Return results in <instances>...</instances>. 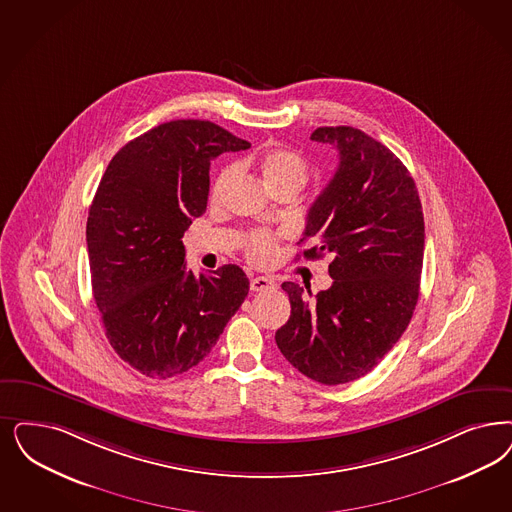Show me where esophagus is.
<instances>
[{
	"label": "esophagus",
	"mask_w": 512,
	"mask_h": 512,
	"mask_svg": "<svg viewBox=\"0 0 512 512\" xmlns=\"http://www.w3.org/2000/svg\"><path fill=\"white\" fill-rule=\"evenodd\" d=\"M249 287H251V291H255V293H263V291H270V289H276L278 287V283L274 282L272 278H265V276H257V278H253L251 283H249Z\"/></svg>",
	"instance_id": "esophagus-1"
}]
</instances>
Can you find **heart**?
<instances>
[{"label": "heart", "instance_id": "heart-1", "mask_svg": "<svg viewBox=\"0 0 512 512\" xmlns=\"http://www.w3.org/2000/svg\"><path fill=\"white\" fill-rule=\"evenodd\" d=\"M236 168L257 172L265 181L266 187L274 194L280 193L283 189L300 191L310 174L308 162L297 151L282 145L268 147L261 153L247 155L244 159L238 160V166H227L219 172L212 187V198L215 202L221 200L234 183L238 174ZM244 247L249 261H253L255 265H268L276 257L278 242L276 236L266 230H253L247 234Z\"/></svg>", "mask_w": 512, "mask_h": 512}]
</instances>
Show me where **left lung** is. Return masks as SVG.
<instances>
[{"label":"left lung","instance_id":"8db88e82","mask_svg":"<svg viewBox=\"0 0 512 512\" xmlns=\"http://www.w3.org/2000/svg\"><path fill=\"white\" fill-rule=\"evenodd\" d=\"M338 151V168L312 204L304 259L331 255L333 285L314 297L283 282L291 316L276 331L283 357L325 386L353 382L405 333L420 295L423 213L416 183L386 145L352 126L310 136Z\"/></svg>","mask_w":512,"mask_h":512}]
</instances>
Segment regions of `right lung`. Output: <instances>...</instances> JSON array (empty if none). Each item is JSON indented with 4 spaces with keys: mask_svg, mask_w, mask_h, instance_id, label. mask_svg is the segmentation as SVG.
Instances as JSON below:
<instances>
[{
    "mask_svg": "<svg viewBox=\"0 0 512 512\" xmlns=\"http://www.w3.org/2000/svg\"><path fill=\"white\" fill-rule=\"evenodd\" d=\"M246 140L198 119L159 124L111 159L87 221L90 278L113 350L149 378L198 365L249 291L240 266L185 270L181 242L206 212L210 164Z\"/></svg>",
    "mask_w": 512,
    "mask_h": 512,
    "instance_id": "right-lung-1",
    "label": "right lung"
}]
</instances>
